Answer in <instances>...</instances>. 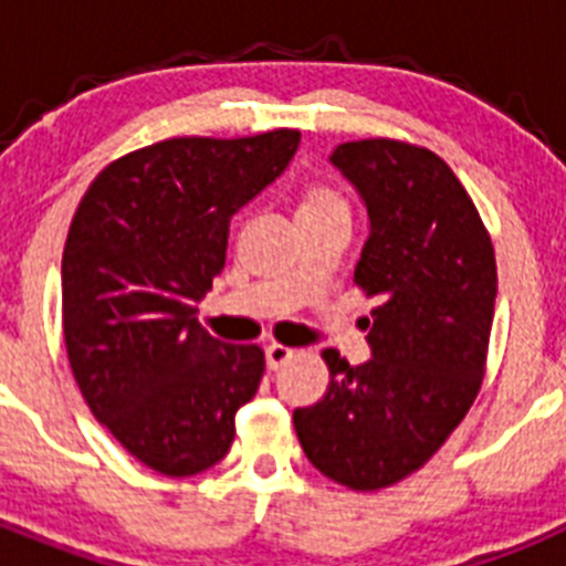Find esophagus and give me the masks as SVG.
Instances as JSON below:
<instances>
[{
	"instance_id": "obj_1",
	"label": "esophagus",
	"mask_w": 566,
	"mask_h": 566,
	"mask_svg": "<svg viewBox=\"0 0 566 566\" xmlns=\"http://www.w3.org/2000/svg\"><path fill=\"white\" fill-rule=\"evenodd\" d=\"M292 357H294V348H289V345L272 343V345H269V348H266V365H269V371H277V368H283V365H286Z\"/></svg>"
}]
</instances>
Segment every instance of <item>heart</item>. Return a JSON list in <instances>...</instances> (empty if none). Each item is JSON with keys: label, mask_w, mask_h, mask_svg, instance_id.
Masks as SVG:
<instances>
[{"label": "heart", "mask_w": 566, "mask_h": 566, "mask_svg": "<svg viewBox=\"0 0 566 566\" xmlns=\"http://www.w3.org/2000/svg\"><path fill=\"white\" fill-rule=\"evenodd\" d=\"M332 207H345L343 195L332 187H323V184H312L303 192V207L300 209H332Z\"/></svg>", "instance_id": "heart-1"}]
</instances>
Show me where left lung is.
<instances>
[{
  "label": "left lung",
  "mask_w": 566,
  "mask_h": 566,
  "mask_svg": "<svg viewBox=\"0 0 566 566\" xmlns=\"http://www.w3.org/2000/svg\"><path fill=\"white\" fill-rule=\"evenodd\" d=\"M332 164L368 209L354 269L371 359L323 352L328 388L294 411L308 462L352 490H382L422 468L470 411L496 306L493 243L453 169L394 138L339 144Z\"/></svg>",
  "instance_id": "left-lung-1"
}]
</instances>
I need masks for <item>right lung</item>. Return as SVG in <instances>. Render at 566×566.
Returning a JSON list of instances; mask_svg holds the SVG:
<instances>
[{
    "label": "right lung",
    "instance_id": "obj_1",
    "mask_svg": "<svg viewBox=\"0 0 566 566\" xmlns=\"http://www.w3.org/2000/svg\"><path fill=\"white\" fill-rule=\"evenodd\" d=\"M297 129L184 135L107 164L70 223L62 326L84 402L127 453L184 479L234 442V413L266 371L260 345H227L195 303L227 263L229 221L294 158Z\"/></svg>",
    "mask_w": 566,
    "mask_h": 566
}]
</instances>
